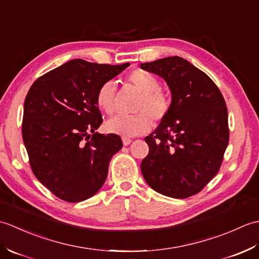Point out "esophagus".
Masks as SVG:
<instances>
[{
    "instance_id": "1",
    "label": "esophagus",
    "mask_w": 259,
    "mask_h": 259,
    "mask_svg": "<svg viewBox=\"0 0 259 259\" xmlns=\"http://www.w3.org/2000/svg\"><path fill=\"white\" fill-rule=\"evenodd\" d=\"M131 141H133V140H131L130 138H122V142H123V145H124V146H128V145H130V144H131Z\"/></svg>"
}]
</instances>
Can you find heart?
I'll list each match as a JSON object with an SVG mask.
<instances>
[{
    "mask_svg": "<svg viewBox=\"0 0 259 259\" xmlns=\"http://www.w3.org/2000/svg\"><path fill=\"white\" fill-rule=\"evenodd\" d=\"M126 82L136 91L141 93L136 106L137 114L118 115L107 122L110 133L122 136L123 138L146 134L152 126V119L161 121L167 117L171 108V97L162 90L158 78L145 70L137 69L126 75ZM96 101L102 111L112 114L115 110V88L113 82L107 81L99 88Z\"/></svg>",
    "mask_w": 259,
    "mask_h": 259,
    "instance_id": "obj_1",
    "label": "heart"
}]
</instances>
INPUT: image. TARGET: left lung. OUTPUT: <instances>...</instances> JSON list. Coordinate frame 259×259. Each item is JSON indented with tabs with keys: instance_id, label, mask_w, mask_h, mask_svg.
<instances>
[{
	"instance_id": "left-lung-1",
	"label": "left lung",
	"mask_w": 259,
	"mask_h": 259,
	"mask_svg": "<svg viewBox=\"0 0 259 259\" xmlns=\"http://www.w3.org/2000/svg\"><path fill=\"white\" fill-rule=\"evenodd\" d=\"M140 65L166 80L172 97L167 117L145 138L149 153L142 176L161 195L194 196L221 169L229 141L226 102L214 82L183 58Z\"/></svg>"
}]
</instances>
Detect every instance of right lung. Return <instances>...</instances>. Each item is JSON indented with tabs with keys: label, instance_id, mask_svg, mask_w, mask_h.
<instances>
[{
	"label": "right lung",
	"instance_id": "obj_1",
	"mask_svg": "<svg viewBox=\"0 0 259 259\" xmlns=\"http://www.w3.org/2000/svg\"><path fill=\"white\" fill-rule=\"evenodd\" d=\"M129 67L71 60L36 79L25 97L22 138L33 174L54 196L79 202L96 195L112 156L122 148L118 135L96 130L102 114L96 101L104 82Z\"/></svg>",
	"mask_w": 259,
	"mask_h": 259
}]
</instances>
